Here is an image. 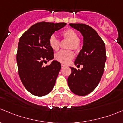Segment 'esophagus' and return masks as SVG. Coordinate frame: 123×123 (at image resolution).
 I'll return each mask as SVG.
<instances>
[{
    "mask_svg": "<svg viewBox=\"0 0 123 123\" xmlns=\"http://www.w3.org/2000/svg\"><path fill=\"white\" fill-rule=\"evenodd\" d=\"M65 67V65H64V64H61V67H62V68H64V67Z\"/></svg>",
    "mask_w": 123,
    "mask_h": 123,
    "instance_id": "obj_1",
    "label": "esophagus"
}]
</instances>
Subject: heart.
I'll return each mask as SVG.
<instances>
[{"instance_id": "b5f03b06", "label": "heart", "mask_w": 123, "mask_h": 123, "mask_svg": "<svg viewBox=\"0 0 123 123\" xmlns=\"http://www.w3.org/2000/svg\"><path fill=\"white\" fill-rule=\"evenodd\" d=\"M61 36L64 38L69 40L68 49H73L76 51L79 50L81 47L80 41L78 38L77 33L71 29L65 30L61 33ZM49 43L51 48L55 51L59 49V41L55 35H52L49 40ZM74 57V53L70 50H61L55 55V59L62 64H68Z\"/></svg>"}]
</instances>
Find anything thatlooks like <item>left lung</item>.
<instances>
[{"label":"left lung","mask_w":123,"mask_h":123,"mask_svg":"<svg viewBox=\"0 0 123 123\" xmlns=\"http://www.w3.org/2000/svg\"><path fill=\"white\" fill-rule=\"evenodd\" d=\"M71 27L78 31L83 37V47L75 60L81 70L70 67L71 73L67 79L70 90L77 96H84L94 90L100 81L106 61L104 42L97 32L88 25L70 23Z\"/></svg>","instance_id":"obj_1"}]
</instances>
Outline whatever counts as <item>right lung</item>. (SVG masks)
<instances>
[{"label":"right lung","instance_id":"1","mask_svg":"<svg viewBox=\"0 0 123 123\" xmlns=\"http://www.w3.org/2000/svg\"><path fill=\"white\" fill-rule=\"evenodd\" d=\"M65 23L39 22L30 27L19 40L17 53L18 74L24 86L30 93L44 96L50 93L61 68V64L53 60L48 66L43 62L54 58L49 40Z\"/></svg>","mask_w":123,"mask_h":123}]
</instances>
